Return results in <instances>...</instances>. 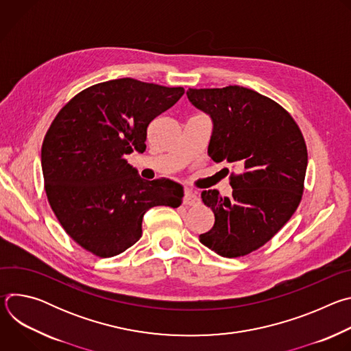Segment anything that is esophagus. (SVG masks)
<instances>
[{
    "label": "esophagus",
    "instance_id": "esophagus-1",
    "mask_svg": "<svg viewBox=\"0 0 351 351\" xmlns=\"http://www.w3.org/2000/svg\"><path fill=\"white\" fill-rule=\"evenodd\" d=\"M198 202H199V198L195 195V193L190 189H186L184 195H183V204L184 206H195V204H198Z\"/></svg>",
    "mask_w": 351,
    "mask_h": 351
}]
</instances>
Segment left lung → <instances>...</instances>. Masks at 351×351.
<instances>
[{
    "instance_id": "1",
    "label": "left lung",
    "mask_w": 351,
    "mask_h": 351,
    "mask_svg": "<svg viewBox=\"0 0 351 351\" xmlns=\"http://www.w3.org/2000/svg\"><path fill=\"white\" fill-rule=\"evenodd\" d=\"M190 103L208 114V156L232 172V197L204 190L215 223L199 241L222 257L247 256L269 241L302 202L307 145L295 121L274 99L241 86L189 88Z\"/></svg>"
}]
</instances>
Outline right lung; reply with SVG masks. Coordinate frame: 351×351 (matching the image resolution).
Segmentation results:
<instances>
[{"mask_svg":"<svg viewBox=\"0 0 351 351\" xmlns=\"http://www.w3.org/2000/svg\"><path fill=\"white\" fill-rule=\"evenodd\" d=\"M183 93L132 77L103 82L69 99L47 130L41 168L48 203L88 253H123L141 237L145 211L180 206L179 183L144 180L123 157L145 152L148 125Z\"/></svg>","mask_w":351,"mask_h":351,"instance_id":"right-lung-1","label":"right lung"}]
</instances>
